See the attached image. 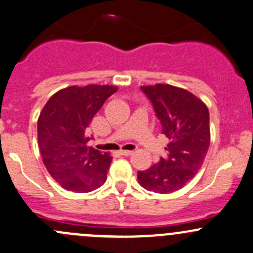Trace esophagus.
Returning <instances> with one entry per match:
<instances>
[{"mask_svg": "<svg viewBox=\"0 0 253 253\" xmlns=\"http://www.w3.org/2000/svg\"><path fill=\"white\" fill-rule=\"evenodd\" d=\"M120 154H121V155H124V156H129V155H132V154H133V151H131V150H120Z\"/></svg>", "mask_w": 253, "mask_h": 253, "instance_id": "1", "label": "esophagus"}]
</instances>
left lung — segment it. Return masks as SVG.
Returning a JSON list of instances; mask_svg holds the SVG:
<instances>
[{
  "instance_id": "8db88e82",
  "label": "left lung",
  "mask_w": 253,
  "mask_h": 253,
  "mask_svg": "<svg viewBox=\"0 0 253 253\" xmlns=\"http://www.w3.org/2000/svg\"><path fill=\"white\" fill-rule=\"evenodd\" d=\"M169 138V158L138 172L144 189L169 194L182 189L203 166L210 147V114L200 98L166 84L142 86Z\"/></svg>"
}]
</instances>
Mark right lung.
I'll return each instance as SVG.
<instances>
[{"label":"right lung","instance_id":"obj_1","mask_svg":"<svg viewBox=\"0 0 253 253\" xmlns=\"http://www.w3.org/2000/svg\"><path fill=\"white\" fill-rule=\"evenodd\" d=\"M116 91L109 84L70 86L54 93L42 109L37 120L42 161L64 189L88 193L105 183L113 158L89 147L87 128Z\"/></svg>","mask_w":253,"mask_h":253}]
</instances>
